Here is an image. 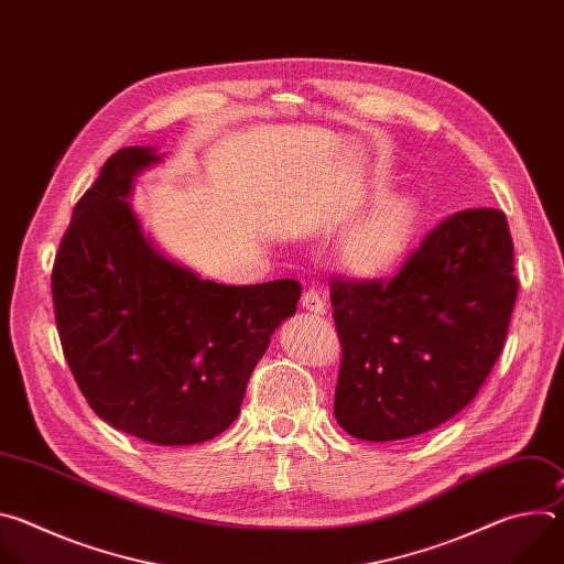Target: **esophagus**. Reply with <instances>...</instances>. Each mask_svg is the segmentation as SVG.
<instances>
[{"mask_svg":"<svg viewBox=\"0 0 564 564\" xmlns=\"http://www.w3.org/2000/svg\"><path fill=\"white\" fill-rule=\"evenodd\" d=\"M301 307L307 312H314V314H326V301L316 290H307L301 296Z\"/></svg>","mask_w":564,"mask_h":564,"instance_id":"34e87169","label":"esophagus"}]
</instances>
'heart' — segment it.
I'll use <instances>...</instances> for the list:
<instances>
[{
	"mask_svg": "<svg viewBox=\"0 0 564 564\" xmlns=\"http://www.w3.org/2000/svg\"><path fill=\"white\" fill-rule=\"evenodd\" d=\"M422 223V205L409 192L379 198L344 236L341 263L359 279H386L406 261Z\"/></svg>",
	"mask_w": 564,
	"mask_h": 564,
	"instance_id": "heart-1",
	"label": "heart"
}]
</instances>
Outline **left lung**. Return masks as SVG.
<instances>
[{"label":"left lung","instance_id":"left-lung-1","mask_svg":"<svg viewBox=\"0 0 564 564\" xmlns=\"http://www.w3.org/2000/svg\"><path fill=\"white\" fill-rule=\"evenodd\" d=\"M516 296L513 240L498 209L446 218L386 285L333 283L339 426L397 442L455 417L496 366Z\"/></svg>","mask_w":564,"mask_h":564}]
</instances>
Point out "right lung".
I'll return each instance as SVG.
<instances>
[{
	"mask_svg": "<svg viewBox=\"0 0 564 564\" xmlns=\"http://www.w3.org/2000/svg\"><path fill=\"white\" fill-rule=\"evenodd\" d=\"M160 163L155 147L107 160L73 209L51 288L64 357L96 415L158 446H189L238 417L301 285H220L170 259L129 205L135 178Z\"/></svg>",
	"mask_w": 564,
	"mask_h": 564,
	"instance_id": "right-lung-1",
	"label": "right lung"
}]
</instances>
